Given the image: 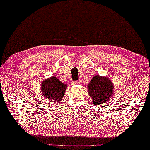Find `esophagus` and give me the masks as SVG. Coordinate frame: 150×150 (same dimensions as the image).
Instances as JSON below:
<instances>
[{
  "instance_id": "1",
  "label": "esophagus",
  "mask_w": 150,
  "mask_h": 150,
  "mask_svg": "<svg viewBox=\"0 0 150 150\" xmlns=\"http://www.w3.org/2000/svg\"><path fill=\"white\" fill-rule=\"evenodd\" d=\"M80 81H74V82H72L73 85H78V84H80Z\"/></svg>"
}]
</instances>
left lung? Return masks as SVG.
<instances>
[{"instance_id":"8db88e82","label":"left lung","mask_w":150,"mask_h":150,"mask_svg":"<svg viewBox=\"0 0 150 150\" xmlns=\"http://www.w3.org/2000/svg\"><path fill=\"white\" fill-rule=\"evenodd\" d=\"M89 96L93 105L107 103L113 96L115 86L107 76L96 75L88 85Z\"/></svg>"}]
</instances>
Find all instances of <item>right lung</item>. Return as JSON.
Instances as JSON below:
<instances>
[{
	"label": "right lung",
	"instance_id": "right-lung-1",
	"mask_svg": "<svg viewBox=\"0 0 150 150\" xmlns=\"http://www.w3.org/2000/svg\"><path fill=\"white\" fill-rule=\"evenodd\" d=\"M67 85L62 83L56 76L45 79L41 84V90L43 96L48 101L60 103L65 94Z\"/></svg>",
	"mask_w": 150,
	"mask_h": 150
}]
</instances>
